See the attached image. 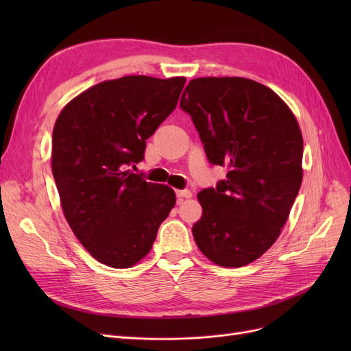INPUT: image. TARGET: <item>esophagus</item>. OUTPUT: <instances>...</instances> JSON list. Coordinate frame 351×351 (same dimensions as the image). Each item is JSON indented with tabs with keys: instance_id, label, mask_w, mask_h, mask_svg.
Here are the masks:
<instances>
[{
	"instance_id": "1",
	"label": "esophagus",
	"mask_w": 351,
	"mask_h": 351,
	"mask_svg": "<svg viewBox=\"0 0 351 351\" xmlns=\"http://www.w3.org/2000/svg\"><path fill=\"white\" fill-rule=\"evenodd\" d=\"M176 195H177V197H178V200H183V199H190L192 197V192H190V190H177L176 192Z\"/></svg>"
}]
</instances>
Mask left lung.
I'll return each mask as SVG.
<instances>
[{
	"label": "left lung",
	"instance_id": "1",
	"mask_svg": "<svg viewBox=\"0 0 351 351\" xmlns=\"http://www.w3.org/2000/svg\"><path fill=\"white\" fill-rule=\"evenodd\" d=\"M180 105L209 162L228 169L215 189L197 195L195 241L215 265L244 267L277 241L300 190L299 123L272 89L244 77L190 80Z\"/></svg>",
	"mask_w": 351,
	"mask_h": 351
}]
</instances>
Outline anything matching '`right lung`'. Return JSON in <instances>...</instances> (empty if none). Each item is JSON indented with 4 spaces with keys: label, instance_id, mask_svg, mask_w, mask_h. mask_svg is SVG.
I'll use <instances>...</instances> for the list:
<instances>
[{
    "label": "right lung",
    "instance_id": "1",
    "mask_svg": "<svg viewBox=\"0 0 351 351\" xmlns=\"http://www.w3.org/2000/svg\"><path fill=\"white\" fill-rule=\"evenodd\" d=\"M186 77L124 76L73 98L52 132V176L74 236L98 262L130 268L151 252L176 205L165 184L125 169L171 114Z\"/></svg>",
    "mask_w": 351,
    "mask_h": 351
}]
</instances>
